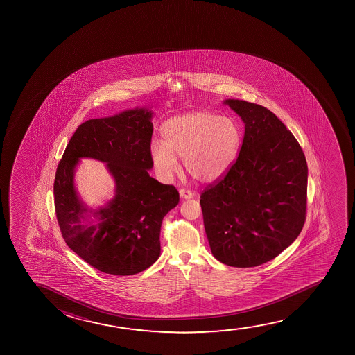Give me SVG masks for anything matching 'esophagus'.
<instances>
[{
    "instance_id": "1",
    "label": "esophagus",
    "mask_w": 355,
    "mask_h": 355,
    "mask_svg": "<svg viewBox=\"0 0 355 355\" xmlns=\"http://www.w3.org/2000/svg\"><path fill=\"white\" fill-rule=\"evenodd\" d=\"M180 198L182 199H191L193 196H194V194L190 191V190H185V189H180Z\"/></svg>"
}]
</instances>
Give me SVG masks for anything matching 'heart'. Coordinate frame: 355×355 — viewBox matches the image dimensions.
Returning <instances> with one entry per match:
<instances>
[{"label": "heart", "instance_id": "1", "mask_svg": "<svg viewBox=\"0 0 355 355\" xmlns=\"http://www.w3.org/2000/svg\"><path fill=\"white\" fill-rule=\"evenodd\" d=\"M161 137L162 141H151L149 154L157 175L166 180L180 170V156L194 180L214 183L233 166L243 144L238 122L211 112L171 117L162 123Z\"/></svg>", "mask_w": 355, "mask_h": 355}]
</instances>
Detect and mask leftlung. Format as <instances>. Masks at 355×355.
<instances>
[{"label":"left lung","instance_id":"left-lung-1","mask_svg":"<svg viewBox=\"0 0 355 355\" xmlns=\"http://www.w3.org/2000/svg\"><path fill=\"white\" fill-rule=\"evenodd\" d=\"M245 123L238 159L200 196L211 252L230 267L272 261L306 220L308 167L301 146L267 107L224 101Z\"/></svg>","mask_w":355,"mask_h":355}]
</instances>
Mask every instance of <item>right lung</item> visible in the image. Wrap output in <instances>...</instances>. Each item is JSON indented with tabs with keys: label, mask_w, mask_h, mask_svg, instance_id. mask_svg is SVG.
I'll use <instances>...</instances> for the list:
<instances>
[{
	"label": "right lung",
	"mask_w": 355,
	"mask_h": 355,
	"mask_svg": "<svg viewBox=\"0 0 355 355\" xmlns=\"http://www.w3.org/2000/svg\"><path fill=\"white\" fill-rule=\"evenodd\" d=\"M153 114L136 107L83 122L57 167L54 207L64 240L105 274L133 275L154 264L161 252L162 219L180 202L173 185L149 175ZM85 157L104 162L116 182L113 199L96 210L74 188V170Z\"/></svg>",
	"instance_id": "obj_1"
}]
</instances>
